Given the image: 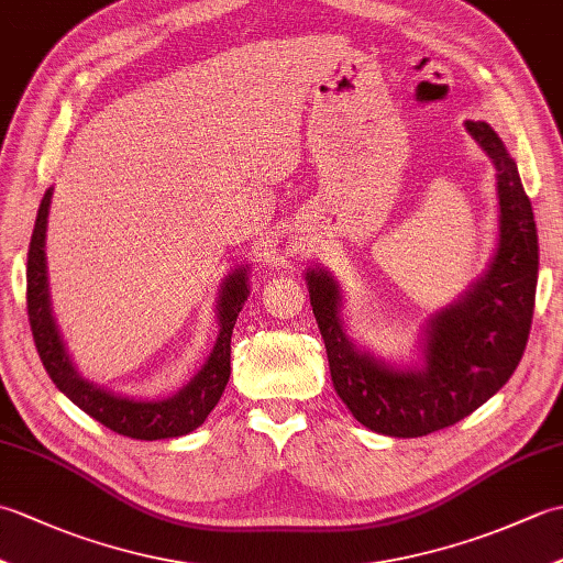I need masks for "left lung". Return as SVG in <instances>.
Returning a JSON list of instances; mask_svg holds the SVG:
<instances>
[{
	"label": "left lung",
	"mask_w": 563,
	"mask_h": 563,
	"mask_svg": "<svg viewBox=\"0 0 563 563\" xmlns=\"http://www.w3.org/2000/svg\"><path fill=\"white\" fill-rule=\"evenodd\" d=\"M496 166L498 244L482 278L430 314L411 365H391L361 349L343 327V292L327 268H307L309 302L327 345L333 389L365 428L421 438L454 426L506 385L528 345L540 246L518 164L496 130L466 121Z\"/></svg>",
	"instance_id": "obj_1"
}]
</instances>
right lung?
<instances>
[{"instance_id":"add662e5","label":"right lung","mask_w":563,"mask_h":563,"mask_svg":"<svg viewBox=\"0 0 563 563\" xmlns=\"http://www.w3.org/2000/svg\"><path fill=\"white\" fill-rule=\"evenodd\" d=\"M53 188L45 190L41 200L38 218L31 234L29 266H26V305L33 331L35 349L43 361L47 375L65 397L77 404L84 413L97 418L99 423L135 440H166L194 433L206 423L208 413L218 406L222 391L230 382V343L236 317L249 297V263L236 266L220 285L218 295V324L220 333L208 355L206 365L190 377L186 385L169 397L159 399H135L128 394H118L91 379L81 377L71 363L59 336L53 307L51 288H47V263H45V230L47 212H51Z\"/></svg>"}]
</instances>
